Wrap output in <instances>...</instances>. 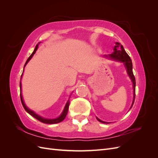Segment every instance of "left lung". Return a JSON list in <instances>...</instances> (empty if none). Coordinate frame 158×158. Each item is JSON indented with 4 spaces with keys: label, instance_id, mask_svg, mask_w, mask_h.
Returning <instances> with one entry per match:
<instances>
[{
    "label": "left lung",
    "instance_id": "left-lung-1",
    "mask_svg": "<svg viewBox=\"0 0 158 158\" xmlns=\"http://www.w3.org/2000/svg\"><path fill=\"white\" fill-rule=\"evenodd\" d=\"M120 45V44L119 43H116V46H114V51L112 54L109 55V56H109L110 59H114L115 60H118V61H121L123 63H125V65L126 66V68L127 69V73L130 76V78L132 80V82L133 83V89H134V98H133V102H132V104L131 106V109L132 108L134 102H135V87H136V80H135V76L133 74V72H132V60L131 59L130 56H128V55L127 53L125 50L124 49L123 45H121V50H117V47H119ZM98 120L103 123H107L106 122H103L101 120H99L98 118Z\"/></svg>",
    "mask_w": 158,
    "mask_h": 158
}]
</instances>
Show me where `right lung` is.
<instances>
[{
    "mask_svg": "<svg viewBox=\"0 0 158 158\" xmlns=\"http://www.w3.org/2000/svg\"><path fill=\"white\" fill-rule=\"evenodd\" d=\"M37 48H38V45H37L35 46L34 51H33V52H32L31 55L29 56V58L27 59V61L26 62V63H25V64H24V67L26 66V64L28 63V61H29V60L31 59V57L33 56V55L35 54V51H37ZM23 69H24V68H23ZM22 76H21V78H22ZM20 91H21V82H20ZM20 99H21V102H22V106H23V108L25 109L26 111L28 113L30 114L31 116H33V117L35 118L36 119H37L38 121H41V122H42V123H46V124H55V123H60V122L63 121L64 120V118H65L66 116V114H67V113H68V109H69V102H68L67 103H66V106H65V107H64V111H63V113H62V114H60V116L59 117L56 118H54V119H47V118H43V117L39 116V115H38V114H37L36 113H35L34 112L32 111L31 110L29 109H28V108L26 106V105L24 104V103H23L21 92H20Z\"/></svg>",
    "mask_w": 158,
    "mask_h": 158,
    "instance_id": "obj_1",
    "label": "right lung"
}]
</instances>
